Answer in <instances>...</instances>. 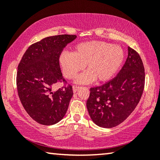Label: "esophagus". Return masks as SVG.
Listing matches in <instances>:
<instances>
[{"label":"esophagus","instance_id":"34e87169","mask_svg":"<svg viewBox=\"0 0 160 160\" xmlns=\"http://www.w3.org/2000/svg\"><path fill=\"white\" fill-rule=\"evenodd\" d=\"M79 88H80L79 87H78V86H73V87H72V90H73V92H76L78 91V90Z\"/></svg>","mask_w":160,"mask_h":160}]
</instances>
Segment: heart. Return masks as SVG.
<instances>
[{
    "instance_id": "1",
    "label": "heart",
    "mask_w": 160,
    "mask_h": 160,
    "mask_svg": "<svg viewBox=\"0 0 160 160\" xmlns=\"http://www.w3.org/2000/svg\"><path fill=\"white\" fill-rule=\"evenodd\" d=\"M124 51L120 46L101 41L82 42L73 48V52L64 51L59 63L65 77L72 79L85 66V72L76 82L89 84L97 80L105 82L114 75L122 65Z\"/></svg>"
}]
</instances>
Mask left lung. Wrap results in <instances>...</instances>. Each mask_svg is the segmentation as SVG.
<instances>
[{
  "instance_id": "obj_1",
  "label": "left lung",
  "mask_w": 160,
  "mask_h": 160,
  "mask_svg": "<svg viewBox=\"0 0 160 160\" xmlns=\"http://www.w3.org/2000/svg\"><path fill=\"white\" fill-rule=\"evenodd\" d=\"M128 57L118 75L102 86L90 88L87 108L93 122L113 128L128 117L144 90L145 69L137 51L128 48Z\"/></svg>"
}]
</instances>
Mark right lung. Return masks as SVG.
I'll return each instance as SVG.
<instances>
[{"mask_svg":"<svg viewBox=\"0 0 160 160\" xmlns=\"http://www.w3.org/2000/svg\"><path fill=\"white\" fill-rule=\"evenodd\" d=\"M76 35L48 37L32 44L18 67L17 88L20 102L37 123L53 125L64 117L73 92L71 85L55 90L57 82H67L62 75L59 56Z\"/></svg>","mask_w":160,"mask_h":160,"instance_id":"right-lung-1","label":"right lung"}]
</instances>
